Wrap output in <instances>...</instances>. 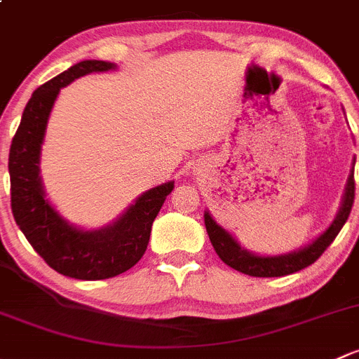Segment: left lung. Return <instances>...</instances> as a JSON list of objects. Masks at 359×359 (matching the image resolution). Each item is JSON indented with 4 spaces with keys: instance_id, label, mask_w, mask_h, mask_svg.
Instances as JSON below:
<instances>
[{
    "instance_id": "8db88e82",
    "label": "left lung",
    "mask_w": 359,
    "mask_h": 359,
    "mask_svg": "<svg viewBox=\"0 0 359 359\" xmlns=\"http://www.w3.org/2000/svg\"><path fill=\"white\" fill-rule=\"evenodd\" d=\"M354 204V169L351 171L349 180H347L344 201H342V207L339 210L337 217L334 223L330 224L327 231L316 238L311 245L304 247V249L297 250V252L285 254V256H275V257H261L256 254L247 252L245 249L236 243V240L228 231H224L216 221L210 217L209 212L204 214L205 221V230L209 235L210 243H212L214 250L224 264L230 268L236 269L240 273H245L249 276H259V278H271V276H285L290 273L301 271V269L308 268L315 262L321 254L327 250L342 230L344 223L349 217L351 209Z\"/></svg>"
}]
</instances>
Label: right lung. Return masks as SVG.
Wrapping results in <instances>:
<instances>
[{"label": "right lung", "instance_id": "1", "mask_svg": "<svg viewBox=\"0 0 359 359\" xmlns=\"http://www.w3.org/2000/svg\"><path fill=\"white\" fill-rule=\"evenodd\" d=\"M116 65L84 60L58 74L32 93L10 147L8 171L12 212L18 228L50 268L77 280H105L128 271L145 254L152 223L175 183L145 191L110 226L83 231L62 219L48 201L39 180V152L60 88L90 72Z\"/></svg>", "mask_w": 359, "mask_h": 359}]
</instances>
